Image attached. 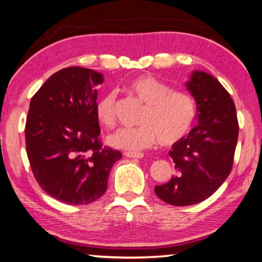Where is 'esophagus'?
I'll list each match as a JSON object with an SVG mask.
<instances>
[{"mask_svg": "<svg viewBox=\"0 0 262 262\" xmlns=\"http://www.w3.org/2000/svg\"><path fill=\"white\" fill-rule=\"evenodd\" d=\"M124 156L127 157V158H137V159H140L144 157V154L142 152H124Z\"/></svg>", "mask_w": 262, "mask_h": 262, "instance_id": "34e87169", "label": "esophagus"}]
</instances>
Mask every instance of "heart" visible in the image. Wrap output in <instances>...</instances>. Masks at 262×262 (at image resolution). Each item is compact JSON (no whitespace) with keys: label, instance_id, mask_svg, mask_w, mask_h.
I'll return each instance as SVG.
<instances>
[{"label":"heart","instance_id":"obj_1","mask_svg":"<svg viewBox=\"0 0 262 262\" xmlns=\"http://www.w3.org/2000/svg\"><path fill=\"white\" fill-rule=\"evenodd\" d=\"M126 90L144 103L136 127L122 128L107 137L115 148L138 151L158 140L162 146H171L187 135L194 123L196 105L186 92L173 90L167 83L151 75H140L126 84ZM100 125L116 126V97L112 92L103 95L95 106Z\"/></svg>","mask_w":262,"mask_h":262}]
</instances>
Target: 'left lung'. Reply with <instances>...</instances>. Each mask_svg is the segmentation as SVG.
<instances>
[{
  "label": "left lung",
  "instance_id": "left-lung-1",
  "mask_svg": "<svg viewBox=\"0 0 262 262\" xmlns=\"http://www.w3.org/2000/svg\"><path fill=\"white\" fill-rule=\"evenodd\" d=\"M187 88L198 108V124L172 145L177 174L155 187L159 199L173 206H188L210 198L231 173L239 123L234 102L219 80L193 72Z\"/></svg>",
  "mask_w": 262,
  "mask_h": 262
}]
</instances>
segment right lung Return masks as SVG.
<instances>
[{
    "mask_svg": "<svg viewBox=\"0 0 262 262\" xmlns=\"http://www.w3.org/2000/svg\"><path fill=\"white\" fill-rule=\"evenodd\" d=\"M104 76L80 67L66 68L47 80L30 100L26 147L36 182L52 198L86 205L106 191L122 154L103 146L95 115Z\"/></svg>",
    "mask_w": 262,
    "mask_h": 262,
    "instance_id": "1",
    "label": "right lung"
}]
</instances>
